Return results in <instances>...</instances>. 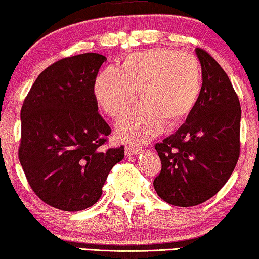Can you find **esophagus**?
<instances>
[{
  "label": "esophagus",
  "mask_w": 259,
  "mask_h": 259,
  "mask_svg": "<svg viewBox=\"0 0 259 259\" xmlns=\"http://www.w3.org/2000/svg\"><path fill=\"white\" fill-rule=\"evenodd\" d=\"M141 150H142V149L140 148V147H138V146L127 145V146L125 147V153H126L127 156H131V155H137V154L140 153Z\"/></svg>",
  "instance_id": "esophagus-1"
}]
</instances>
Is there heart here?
Masks as SVG:
<instances>
[{
  "instance_id": "obj_1",
  "label": "heart",
  "mask_w": 259,
  "mask_h": 259,
  "mask_svg": "<svg viewBox=\"0 0 259 259\" xmlns=\"http://www.w3.org/2000/svg\"><path fill=\"white\" fill-rule=\"evenodd\" d=\"M202 75L192 54L170 49L131 53L120 69L110 66L96 78L95 97L112 118H121L140 94L141 102L117 127L122 141L140 143L190 114L201 91ZM139 91H137V89Z\"/></svg>"
}]
</instances>
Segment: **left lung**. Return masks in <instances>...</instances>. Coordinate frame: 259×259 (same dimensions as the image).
<instances>
[{
  "label": "left lung",
  "instance_id": "1",
  "mask_svg": "<svg viewBox=\"0 0 259 259\" xmlns=\"http://www.w3.org/2000/svg\"><path fill=\"white\" fill-rule=\"evenodd\" d=\"M202 85L197 104L174 134L155 145L162 169L154 180L170 205L191 207L219 192L240 157L241 105L221 66L202 49Z\"/></svg>",
  "mask_w": 259,
  "mask_h": 259
}]
</instances>
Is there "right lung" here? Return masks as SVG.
Listing matches in <instances>:
<instances>
[{"label": "right lung", "instance_id": "obj_1", "mask_svg": "<svg viewBox=\"0 0 259 259\" xmlns=\"http://www.w3.org/2000/svg\"><path fill=\"white\" fill-rule=\"evenodd\" d=\"M104 55L63 58L41 71L24 99L18 158L45 204L78 212L96 204L124 146L104 149L110 126L98 113L94 87Z\"/></svg>", "mask_w": 259, "mask_h": 259}]
</instances>
